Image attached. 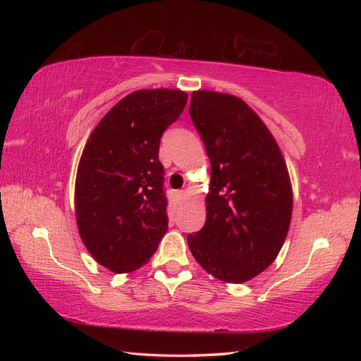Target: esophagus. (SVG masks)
Instances as JSON below:
<instances>
[{
  "instance_id": "1",
  "label": "esophagus",
  "mask_w": 361,
  "mask_h": 361,
  "mask_svg": "<svg viewBox=\"0 0 361 361\" xmlns=\"http://www.w3.org/2000/svg\"><path fill=\"white\" fill-rule=\"evenodd\" d=\"M175 197H176V200L181 203V202H185L186 198H188V192H186V190H176Z\"/></svg>"
}]
</instances>
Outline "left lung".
<instances>
[{"mask_svg": "<svg viewBox=\"0 0 361 361\" xmlns=\"http://www.w3.org/2000/svg\"><path fill=\"white\" fill-rule=\"evenodd\" d=\"M189 114L211 159L206 221L188 234L197 262L240 283L270 265L286 240L291 186L270 130L242 99L194 91Z\"/></svg>", "mask_w": 361, "mask_h": 361, "instance_id": "obj_1", "label": "left lung"}]
</instances>
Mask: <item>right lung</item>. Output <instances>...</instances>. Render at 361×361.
Masks as SVG:
<instances>
[{
	"label": "right lung",
	"instance_id": "1",
	"mask_svg": "<svg viewBox=\"0 0 361 361\" xmlns=\"http://www.w3.org/2000/svg\"><path fill=\"white\" fill-rule=\"evenodd\" d=\"M186 102L180 90H137L105 114L83 149L75 178L79 234L114 273L144 265L167 231L159 142Z\"/></svg>",
	"mask_w": 361,
	"mask_h": 361
}]
</instances>
